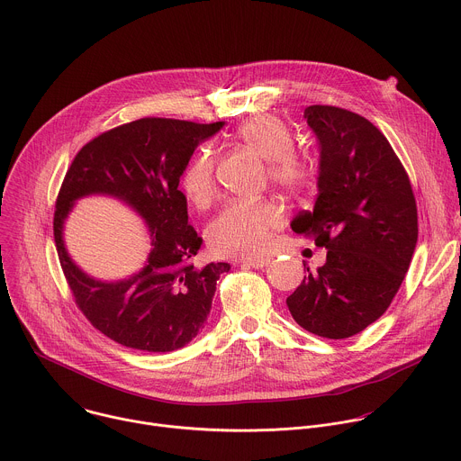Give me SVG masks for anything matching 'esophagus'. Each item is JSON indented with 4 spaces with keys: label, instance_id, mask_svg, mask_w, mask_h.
Returning <instances> with one entry per match:
<instances>
[{
    "label": "esophagus",
    "instance_id": "esophagus-1",
    "mask_svg": "<svg viewBox=\"0 0 461 461\" xmlns=\"http://www.w3.org/2000/svg\"><path fill=\"white\" fill-rule=\"evenodd\" d=\"M242 266H248V267H255V269H262L266 266L271 264V258L269 257H255V258H242L240 260Z\"/></svg>",
    "mask_w": 461,
    "mask_h": 461
}]
</instances>
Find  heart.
Instances as JSON below:
<instances>
[{
	"label": "heart",
	"instance_id": "b5f03b06",
	"mask_svg": "<svg viewBox=\"0 0 461 461\" xmlns=\"http://www.w3.org/2000/svg\"><path fill=\"white\" fill-rule=\"evenodd\" d=\"M237 136L260 158L267 159L269 179L287 190H305L316 165L311 156L294 150L289 127L275 114H258L239 125ZM186 199L206 208L215 195V150L212 145L197 149L181 179ZM282 222V210L269 199H235L210 222L206 240L219 257H249L266 249L271 231Z\"/></svg>",
	"mask_w": 461,
	"mask_h": 461
}]
</instances>
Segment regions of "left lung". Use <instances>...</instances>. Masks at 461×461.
Returning <instances> with one entry per match:
<instances>
[{
	"mask_svg": "<svg viewBox=\"0 0 461 461\" xmlns=\"http://www.w3.org/2000/svg\"><path fill=\"white\" fill-rule=\"evenodd\" d=\"M320 141L318 199L293 231L329 249L287 298L305 330L345 339L377 321L395 298L419 239L417 203L406 168L386 136L365 116L309 105L303 113Z\"/></svg>",
	"mask_w": 461,
	"mask_h": 461,
	"instance_id": "8db88e82",
	"label": "left lung"
}]
</instances>
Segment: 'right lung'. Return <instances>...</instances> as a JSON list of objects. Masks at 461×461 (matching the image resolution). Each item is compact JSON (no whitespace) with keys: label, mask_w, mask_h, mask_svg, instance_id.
<instances>
[{"label":"right lung","mask_w":461,"mask_h":461,"mask_svg":"<svg viewBox=\"0 0 461 461\" xmlns=\"http://www.w3.org/2000/svg\"><path fill=\"white\" fill-rule=\"evenodd\" d=\"M222 125L140 118L86 143L64 176L53 213L60 267L89 323L127 348L172 352L188 345L206 323L219 276L230 271L226 262L194 266L203 239L188 224L177 188L197 145ZM93 193L123 200L148 222L149 258L125 281H95L65 251L63 221L77 198Z\"/></svg>","instance_id":"add662e5"}]
</instances>
